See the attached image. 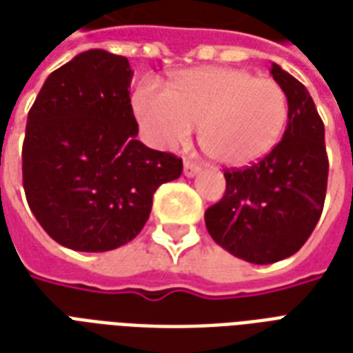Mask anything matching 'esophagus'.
<instances>
[{"label": "esophagus", "instance_id": "1", "mask_svg": "<svg viewBox=\"0 0 353 353\" xmlns=\"http://www.w3.org/2000/svg\"><path fill=\"white\" fill-rule=\"evenodd\" d=\"M199 171H201L199 163H195V161H190V160L184 161V174H186V176H195Z\"/></svg>", "mask_w": 353, "mask_h": 353}]
</instances>
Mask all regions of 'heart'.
<instances>
[{
    "label": "heart",
    "mask_w": 353,
    "mask_h": 353,
    "mask_svg": "<svg viewBox=\"0 0 353 353\" xmlns=\"http://www.w3.org/2000/svg\"><path fill=\"white\" fill-rule=\"evenodd\" d=\"M132 104L150 145L179 147L201 126V147L225 167L251 165L270 154L288 121L285 89L240 68L186 70L174 76L171 91L147 78Z\"/></svg>",
    "instance_id": "heart-1"
}]
</instances>
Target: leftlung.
Instances as JSON below:
<instances>
[{
    "label": "left lung",
    "instance_id": "8db88e82",
    "mask_svg": "<svg viewBox=\"0 0 353 353\" xmlns=\"http://www.w3.org/2000/svg\"><path fill=\"white\" fill-rule=\"evenodd\" d=\"M270 72L288 98L285 136L253 165L225 169L223 197L205 212L214 242L253 264L301 249L324 208L330 171L324 123L309 91L275 63Z\"/></svg>",
    "mask_w": 353,
    "mask_h": 353
}]
</instances>
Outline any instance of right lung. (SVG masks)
Returning <instances> with one entry per match:
<instances>
[{"label":"right lung","mask_w":353,"mask_h":353,"mask_svg":"<svg viewBox=\"0 0 353 353\" xmlns=\"http://www.w3.org/2000/svg\"><path fill=\"white\" fill-rule=\"evenodd\" d=\"M123 55L89 50L54 70L31 105L22 147L26 199L55 242L102 253L141 232L182 160L145 147Z\"/></svg>","instance_id":"obj_1"}]
</instances>
